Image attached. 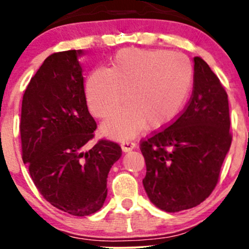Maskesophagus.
<instances>
[{
    "mask_svg": "<svg viewBox=\"0 0 249 249\" xmlns=\"http://www.w3.org/2000/svg\"><path fill=\"white\" fill-rule=\"evenodd\" d=\"M122 146V150L124 151V152H128V151L133 150L134 147H136V144H134L133 142H130V141H124L121 144Z\"/></svg>",
    "mask_w": 249,
    "mask_h": 249,
    "instance_id": "esophagus-1",
    "label": "esophagus"
}]
</instances>
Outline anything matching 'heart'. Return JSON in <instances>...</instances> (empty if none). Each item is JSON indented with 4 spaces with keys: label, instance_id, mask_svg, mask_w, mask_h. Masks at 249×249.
Returning a JSON list of instances; mask_svg holds the SVG:
<instances>
[{
    "label": "heart",
    "instance_id": "obj_1",
    "mask_svg": "<svg viewBox=\"0 0 249 249\" xmlns=\"http://www.w3.org/2000/svg\"><path fill=\"white\" fill-rule=\"evenodd\" d=\"M193 65L182 53L128 48L116 53L110 69L96 68L88 77L89 110L107 118L103 130L117 139L130 138L142 128L159 130L178 118L191 95ZM125 97H124V95Z\"/></svg>",
    "mask_w": 249,
    "mask_h": 249
}]
</instances>
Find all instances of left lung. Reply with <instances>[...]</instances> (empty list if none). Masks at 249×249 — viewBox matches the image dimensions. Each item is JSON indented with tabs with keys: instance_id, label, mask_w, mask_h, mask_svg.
Wrapping results in <instances>:
<instances>
[{
	"instance_id": "8db88e82",
	"label": "left lung",
	"mask_w": 249,
	"mask_h": 249,
	"mask_svg": "<svg viewBox=\"0 0 249 249\" xmlns=\"http://www.w3.org/2000/svg\"><path fill=\"white\" fill-rule=\"evenodd\" d=\"M227 92L201 57H194L193 91L178 118L141 141L142 179L151 201L162 211L198 206L211 196L231 147Z\"/></svg>"
}]
</instances>
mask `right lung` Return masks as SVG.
Listing matches in <instances>:
<instances>
[{
  "label": "right lung",
  "mask_w": 249,
  "mask_h": 249,
  "mask_svg": "<svg viewBox=\"0 0 249 249\" xmlns=\"http://www.w3.org/2000/svg\"><path fill=\"white\" fill-rule=\"evenodd\" d=\"M82 50L59 51L45 58L22 99L19 134L22 159L42 196L58 210L85 216L101 210L107 178L122 148L95 137L97 124L88 110Z\"/></svg>",
  "instance_id": "1"
}]
</instances>
